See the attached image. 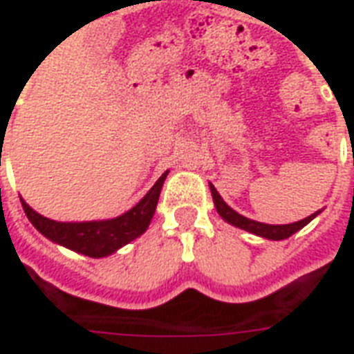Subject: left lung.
<instances>
[{"mask_svg":"<svg viewBox=\"0 0 354 354\" xmlns=\"http://www.w3.org/2000/svg\"><path fill=\"white\" fill-rule=\"evenodd\" d=\"M211 187V196H213V202H215V207L218 211V215L235 227H241V230H246V232L253 233V235L264 236V239H270V241H283V239H288L290 235H294L296 232H299L301 227H305L308 222L313 221L314 216L319 215V211H316L314 215L307 216L299 222H292V224H281V226H274V224H264V222L252 221V218H246V216L239 215L236 211H233L230 205L222 200V196L218 194V191L215 189L213 183H209Z\"/></svg>","mask_w":354,"mask_h":354,"instance_id":"left-lung-1","label":"left lung"}]
</instances>
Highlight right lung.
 <instances>
[{"instance_id":"right-lung-1","label":"right lung","mask_w":354,"mask_h":354,"mask_svg":"<svg viewBox=\"0 0 354 354\" xmlns=\"http://www.w3.org/2000/svg\"><path fill=\"white\" fill-rule=\"evenodd\" d=\"M167 174L169 171L161 174L160 180L132 209L122 213L121 216L110 218V221L57 222L30 209L24 200H21V205H24L25 215L30 224L49 241L69 248L73 252L82 253V255H88V257H106L147 232V227L154 216Z\"/></svg>"}]
</instances>
